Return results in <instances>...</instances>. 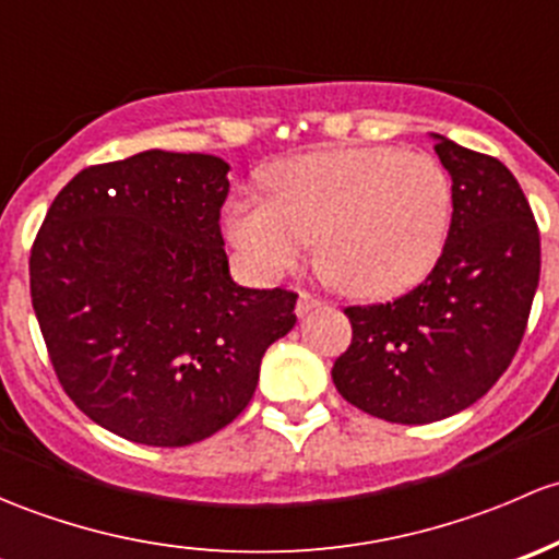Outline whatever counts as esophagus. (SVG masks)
<instances>
[{
	"instance_id": "34e87169",
	"label": "esophagus",
	"mask_w": 559,
	"mask_h": 559,
	"mask_svg": "<svg viewBox=\"0 0 559 559\" xmlns=\"http://www.w3.org/2000/svg\"><path fill=\"white\" fill-rule=\"evenodd\" d=\"M322 307V301L320 298H314V296H309V293H298V304H296V314L298 318H307V314H312L314 309H320Z\"/></svg>"
}]
</instances>
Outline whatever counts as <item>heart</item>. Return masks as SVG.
I'll use <instances>...</instances> for the list:
<instances>
[{
	"instance_id": "heart-1",
	"label": "heart",
	"mask_w": 559,
	"mask_h": 559,
	"mask_svg": "<svg viewBox=\"0 0 559 559\" xmlns=\"http://www.w3.org/2000/svg\"><path fill=\"white\" fill-rule=\"evenodd\" d=\"M269 199H237L226 231L247 266L277 280L312 252L344 290L384 298L417 285L444 250L452 186L423 151L333 147L280 160Z\"/></svg>"
}]
</instances>
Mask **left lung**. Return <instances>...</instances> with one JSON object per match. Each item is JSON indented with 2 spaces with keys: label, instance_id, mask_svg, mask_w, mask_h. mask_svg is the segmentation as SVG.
I'll list each match as a JSON object with an SVG mask.
<instances>
[{
  "label": "left lung",
  "instance_id": "1",
  "mask_svg": "<svg viewBox=\"0 0 559 559\" xmlns=\"http://www.w3.org/2000/svg\"><path fill=\"white\" fill-rule=\"evenodd\" d=\"M430 140L452 177L444 252L406 296L347 309L353 344L331 371L344 401L401 425L452 417L498 382L540 274L538 226L514 175L447 136Z\"/></svg>",
  "mask_w": 559,
  "mask_h": 559
}]
</instances>
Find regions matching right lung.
Instances as JSON below:
<instances>
[{"label": "right lung", "mask_w": 559, "mask_h": 559, "mask_svg": "<svg viewBox=\"0 0 559 559\" xmlns=\"http://www.w3.org/2000/svg\"><path fill=\"white\" fill-rule=\"evenodd\" d=\"M231 166L145 151L83 169L32 247V307L67 395L147 447L210 439L250 404L296 293L234 282L221 237Z\"/></svg>", "instance_id": "obj_1"}]
</instances>
